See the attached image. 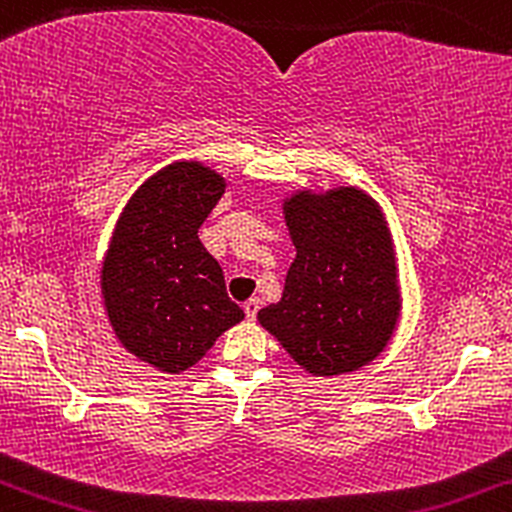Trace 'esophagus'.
I'll use <instances>...</instances> for the list:
<instances>
[{"label":"esophagus","mask_w":512,"mask_h":512,"mask_svg":"<svg viewBox=\"0 0 512 512\" xmlns=\"http://www.w3.org/2000/svg\"><path fill=\"white\" fill-rule=\"evenodd\" d=\"M258 308H261V303H258V298H249L244 303V313H246V318L249 320H254L256 315H258Z\"/></svg>","instance_id":"34e87169"}]
</instances>
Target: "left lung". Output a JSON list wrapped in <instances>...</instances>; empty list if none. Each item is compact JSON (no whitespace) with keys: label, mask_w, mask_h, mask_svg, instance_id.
Wrapping results in <instances>:
<instances>
[{"label":"left lung","mask_w":512,"mask_h":512,"mask_svg":"<svg viewBox=\"0 0 512 512\" xmlns=\"http://www.w3.org/2000/svg\"><path fill=\"white\" fill-rule=\"evenodd\" d=\"M283 214L295 258L281 300L258 310V323L315 377L370 365L402 310L382 207L357 187L298 189Z\"/></svg>","instance_id":"left-lung-1"}]
</instances>
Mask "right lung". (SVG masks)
I'll return each instance as SVG.
<instances>
[{
  "instance_id": "1",
  "label": "right lung",
  "mask_w": 512,
  "mask_h": 512,
  "mask_svg": "<svg viewBox=\"0 0 512 512\" xmlns=\"http://www.w3.org/2000/svg\"><path fill=\"white\" fill-rule=\"evenodd\" d=\"M202 162H172L130 197L100 271L108 320L128 352L162 372H184L244 310L226 295L199 226L224 194Z\"/></svg>"
}]
</instances>
